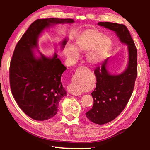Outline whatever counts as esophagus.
I'll return each instance as SVG.
<instances>
[{
  "instance_id": "1",
  "label": "esophagus",
  "mask_w": 150,
  "mask_h": 150,
  "mask_svg": "<svg viewBox=\"0 0 150 150\" xmlns=\"http://www.w3.org/2000/svg\"><path fill=\"white\" fill-rule=\"evenodd\" d=\"M85 69L83 67H79L77 70V71L75 72L74 77H73L75 83H77V84L73 83V84L69 86V88H68L69 93L75 96L81 95V93H82V87L85 81Z\"/></svg>"
}]
</instances>
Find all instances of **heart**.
<instances>
[{"label":"heart","mask_w":150,"mask_h":150,"mask_svg":"<svg viewBox=\"0 0 150 150\" xmlns=\"http://www.w3.org/2000/svg\"><path fill=\"white\" fill-rule=\"evenodd\" d=\"M111 46V40L95 29H88L76 40L74 47L67 46L65 54L73 61L77 59L79 54L90 51L86 55L90 65H96L102 63L108 55Z\"/></svg>","instance_id":"heart-1"}]
</instances>
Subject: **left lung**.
I'll list each match as a JSON object with an SVG mask.
<instances>
[{
  "label": "left lung",
  "mask_w": 150,
  "mask_h": 150,
  "mask_svg": "<svg viewBox=\"0 0 150 150\" xmlns=\"http://www.w3.org/2000/svg\"><path fill=\"white\" fill-rule=\"evenodd\" d=\"M98 25L115 32L128 52V64L122 73H110L107 69L109 57L94 71L96 79V88L91 93L94 104L86 116L93 123L104 124L117 117L130 99L137 77V50L126 26L108 22Z\"/></svg>",
  "instance_id": "8db88e82"
}]
</instances>
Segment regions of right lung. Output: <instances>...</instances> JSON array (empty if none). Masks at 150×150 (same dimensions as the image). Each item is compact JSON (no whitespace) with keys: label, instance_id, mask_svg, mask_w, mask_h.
Segmentation results:
<instances>
[{"label":"right lung","instance_id":"1","mask_svg":"<svg viewBox=\"0 0 150 150\" xmlns=\"http://www.w3.org/2000/svg\"><path fill=\"white\" fill-rule=\"evenodd\" d=\"M73 19H38L30 25L15 47L10 65V85L16 102L32 119L43 121L56 115L62 98L66 95L61 77L66 70L57 54L46 57L38 51V41L45 29L59 24H73ZM67 39L61 43L65 47Z\"/></svg>","mask_w":150,"mask_h":150}]
</instances>
